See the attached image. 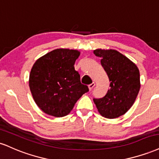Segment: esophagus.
Returning a JSON list of instances; mask_svg holds the SVG:
<instances>
[{
	"instance_id": "34e87169",
	"label": "esophagus",
	"mask_w": 159,
	"mask_h": 159,
	"mask_svg": "<svg viewBox=\"0 0 159 159\" xmlns=\"http://www.w3.org/2000/svg\"><path fill=\"white\" fill-rule=\"evenodd\" d=\"M95 85H96V84H95L94 82H93L92 83L90 84V85H89V89H90V90H91V89H92L93 88H94V87L95 86Z\"/></svg>"
}]
</instances>
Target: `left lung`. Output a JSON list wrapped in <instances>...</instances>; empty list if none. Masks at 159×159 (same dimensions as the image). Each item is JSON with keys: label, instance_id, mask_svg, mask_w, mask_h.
Wrapping results in <instances>:
<instances>
[{"label": "left lung", "instance_id": "obj_1", "mask_svg": "<svg viewBox=\"0 0 159 159\" xmlns=\"http://www.w3.org/2000/svg\"><path fill=\"white\" fill-rule=\"evenodd\" d=\"M95 56L101 58V65L110 81L105 97L94 99L98 112L106 118L124 115L135 102L141 82L137 65L117 50L96 49Z\"/></svg>", "mask_w": 159, "mask_h": 159}]
</instances>
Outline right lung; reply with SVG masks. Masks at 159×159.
<instances>
[{"instance_id":"right-lung-1","label":"right lung","mask_w":159,"mask_h":159,"mask_svg":"<svg viewBox=\"0 0 159 159\" xmlns=\"http://www.w3.org/2000/svg\"><path fill=\"white\" fill-rule=\"evenodd\" d=\"M77 50L59 48L35 61L30 70L29 86L36 105L44 113L61 117L68 115L83 94L89 91L74 68Z\"/></svg>"}]
</instances>
